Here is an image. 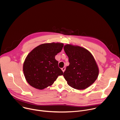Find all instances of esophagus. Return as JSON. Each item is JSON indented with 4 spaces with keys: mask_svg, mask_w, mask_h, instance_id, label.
<instances>
[{
    "mask_svg": "<svg viewBox=\"0 0 120 120\" xmlns=\"http://www.w3.org/2000/svg\"><path fill=\"white\" fill-rule=\"evenodd\" d=\"M65 70V67H64L63 68H62V70L63 71V72H64Z\"/></svg>",
    "mask_w": 120,
    "mask_h": 120,
    "instance_id": "34e87169",
    "label": "esophagus"
}]
</instances>
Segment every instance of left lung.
Wrapping results in <instances>:
<instances>
[{
  "label": "left lung",
  "mask_w": 120,
  "mask_h": 120,
  "mask_svg": "<svg viewBox=\"0 0 120 120\" xmlns=\"http://www.w3.org/2000/svg\"><path fill=\"white\" fill-rule=\"evenodd\" d=\"M64 48L69 62L64 73V79L74 89L87 88L95 82L99 74L93 56L87 49L80 46L66 45Z\"/></svg>",
  "instance_id": "1"
}]
</instances>
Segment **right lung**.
<instances>
[{
	"label": "right lung",
	"mask_w": 120,
	"mask_h": 120,
	"mask_svg": "<svg viewBox=\"0 0 120 120\" xmlns=\"http://www.w3.org/2000/svg\"><path fill=\"white\" fill-rule=\"evenodd\" d=\"M62 43H46L34 48L26 56L23 72L27 82L42 90L53 84L58 76L63 75L55 56L63 49Z\"/></svg>",
	"instance_id": "1"
}]
</instances>
